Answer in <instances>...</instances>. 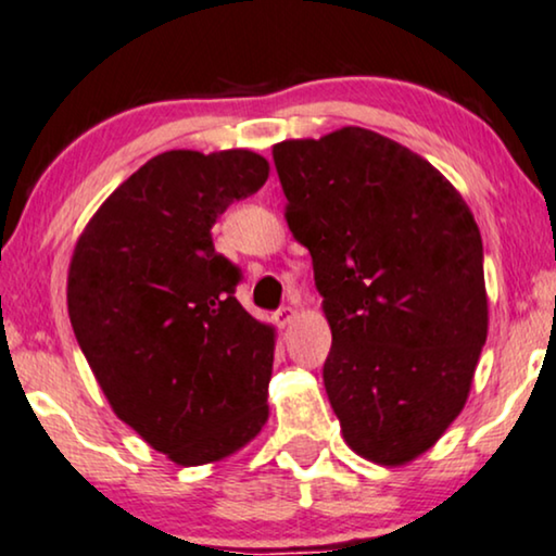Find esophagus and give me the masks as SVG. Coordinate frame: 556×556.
Segmentation results:
<instances>
[{
    "instance_id": "esophagus-1",
    "label": "esophagus",
    "mask_w": 556,
    "mask_h": 556,
    "mask_svg": "<svg viewBox=\"0 0 556 556\" xmlns=\"http://www.w3.org/2000/svg\"><path fill=\"white\" fill-rule=\"evenodd\" d=\"M293 319H295V306H293V304H288V306L278 308V312H276L278 327H288V324H291Z\"/></svg>"
}]
</instances>
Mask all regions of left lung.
Masks as SVG:
<instances>
[{"label": "left lung", "mask_w": 556, "mask_h": 556, "mask_svg": "<svg viewBox=\"0 0 556 556\" xmlns=\"http://www.w3.org/2000/svg\"><path fill=\"white\" fill-rule=\"evenodd\" d=\"M273 161L324 299L344 442L406 465L465 408L488 340L478 222L434 165L372 129L283 140Z\"/></svg>", "instance_id": "left-lung-1"}]
</instances>
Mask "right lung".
<instances>
[{"label": "right lung", "instance_id": "obj_1", "mask_svg": "<svg viewBox=\"0 0 556 556\" xmlns=\"http://www.w3.org/2000/svg\"><path fill=\"white\" fill-rule=\"evenodd\" d=\"M252 150H168L110 193L68 265L71 327L114 414L170 463L225 459L268 421L276 329L235 299L214 250L232 201L268 181Z\"/></svg>", "mask_w": 556, "mask_h": 556}]
</instances>
